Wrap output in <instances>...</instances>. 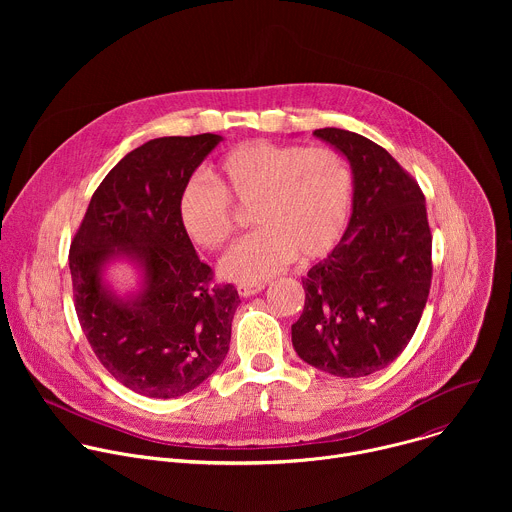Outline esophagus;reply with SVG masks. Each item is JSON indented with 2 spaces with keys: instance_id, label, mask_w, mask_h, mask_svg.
Here are the masks:
<instances>
[{
  "instance_id": "1",
  "label": "esophagus",
  "mask_w": 512,
  "mask_h": 512,
  "mask_svg": "<svg viewBox=\"0 0 512 512\" xmlns=\"http://www.w3.org/2000/svg\"><path fill=\"white\" fill-rule=\"evenodd\" d=\"M261 289H265V283H261V281H255V283H239V285H237L239 296H243V298H249V296L259 294Z\"/></svg>"
}]
</instances>
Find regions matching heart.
I'll use <instances>...</instances> for the list:
<instances>
[{"label": "heart", "instance_id": "obj_1", "mask_svg": "<svg viewBox=\"0 0 512 512\" xmlns=\"http://www.w3.org/2000/svg\"><path fill=\"white\" fill-rule=\"evenodd\" d=\"M216 181L188 178L178 216L198 247L216 249L235 231L233 202L253 208L259 229L221 259V273L233 281L267 279L296 257H326L348 225L352 174L346 160L326 145L247 141L221 160Z\"/></svg>", "mask_w": 512, "mask_h": 512}]
</instances>
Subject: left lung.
Returning a JSON list of instances; mask_svg holds the SVG:
<instances>
[{
	"label": "left lung",
	"instance_id": "8db88e82",
	"mask_svg": "<svg viewBox=\"0 0 512 512\" xmlns=\"http://www.w3.org/2000/svg\"><path fill=\"white\" fill-rule=\"evenodd\" d=\"M314 135L348 158L354 198L342 241L302 279L306 304L291 326V342L324 373L367 377L405 350L429 296L425 196L375 141L336 127Z\"/></svg>",
	"mask_w": 512,
	"mask_h": 512
}]
</instances>
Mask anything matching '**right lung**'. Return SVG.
I'll list each match as a JSON object with an SVG mask.
<instances>
[{
	"mask_svg": "<svg viewBox=\"0 0 512 512\" xmlns=\"http://www.w3.org/2000/svg\"><path fill=\"white\" fill-rule=\"evenodd\" d=\"M221 139L200 133L139 145L99 184L70 243L81 328L103 367L145 397L186 395L229 352L239 294L214 283L178 216L184 182ZM121 254L144 267L146 287L133 301L100 281L102 265Z\"/></svg>",
	"mask_w": 512,
	"mask_h": 512,
	"instance_id": "add662e5",
	"label": "right lung"
}]
</instances>
